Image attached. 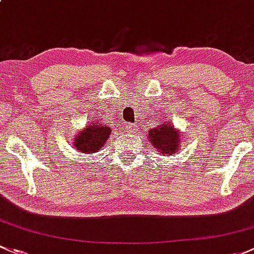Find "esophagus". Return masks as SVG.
Instances as JSON below:
<instances>
[{"instance_id": "1", "label": "esophagus", "mask_w": 254, "mask_h": 254, "mask_svg": "<svg viewBox=\"0 0 254 254\" xmlns=\"http://www.w3.org/2000/svg\"><path fill=\"white\" fill-rule=\"evenodd\" d=\"M126 130L129 133H134L137 130V125L135 124H127L126 125Z\"/></svg>"}]
</instances>
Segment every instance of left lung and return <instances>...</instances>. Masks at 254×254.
Wrapping results in <instances>:
<instances>
[{"mask_svg":"<svg viewBox=\"0 0 254 254\" xmlns=\"http://www.w3.org/2000/svg\"><path fill=\"white\" fill-rule=\"evenodd\" d=\"M148 135L149 142L161 155H171L179 150L181 137H180L179 130L170 122L165 121L158 127L149 129Z\"/></svg>","mask_w":254,"mask_h":254,"instance_id":"8db88e82","label":"left lung"}]
</instances>
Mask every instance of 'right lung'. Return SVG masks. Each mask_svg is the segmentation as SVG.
I'll use <instances>...</instances> for the list:
<instances>
[{
	"label": "right lung",
	"mask_w": 254,
	"mask_h": 254,
	"mask_svg": "<svg viewBox=\"0 0 254 254\" xmlns=\"http://www.w3.org/2000/svg\"><path fill=\"white\" fill-rule=\"evenodd\" d=\"M111 129L105 125L90 124L80 130L74 138V148L85 154L98 153L109 139Z\"/></svg>",
	"instance_id": "obj_1"
}]
</instances>
